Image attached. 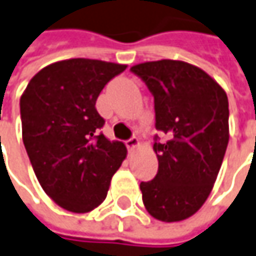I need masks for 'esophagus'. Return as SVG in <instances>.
I'll return each mask as SVG.
<instances>
[{
  "label": "esophagus",
  "instance_id": "34e87169",
  "mask_svg": "<svg viewBox=\"0 0 256 256\" xmlns=\"http://www.w3.org/2000/svg\"><path fill=\"white\" fill-rule=\"evenodd\" d=\"M126 146H128V148L130 151L134 150V148H137L140 146V140L137 137H132V138H128V142H126Z\"/></svg>",
  "mask_w": 256,
  "mask_h": 256
}]
</instances>
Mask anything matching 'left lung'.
I'll return each mask as SVG.
<instances>
[{"mask_svg":"<svg viewBox=\"0 0 256 256\" xmlns=\"http://www.w3.org/2000/svg\"><path fill=\"white\" fill-rule=\"evenodd\" d=\"M154 96L158 142L156 178L142 182V203L154 218L180 222L203 206L213 189L230 138L228 99L203 70L179 60L132 67Z\"/></svg>","mask_w":256,"mask_h":256,"instance_id":"obj_1","label":"left lung"}]
</instances>
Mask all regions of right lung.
Returning a JSON list of instances; mask_svg holds the SVG:
<instances>
[{
    "label": "right lung",
    "instance_id": "1",
    "mask_svg": "<svg viewBox=\"0 0 256 256\" xmlns=\"http://www.w3.org/2000/svg\"><path fill=\"white\" fill-rule=\"evenodd\" d=\"M126 67L92 58L56 62L20 96L22 138L33 171L48 198L68 212L98 208L128 156L123 142L99 133L105 120L95 108L104 86Z\"/></svg>",
    "mask_w": 256,
    "mask_h": 256
}]
</instances>
